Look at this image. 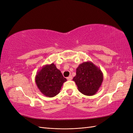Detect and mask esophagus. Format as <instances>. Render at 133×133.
I'll list each match as a JSON object with an SVG mask.
<instances>
[{
  "instance_id": "esophagus-1",
  "label": "esophagus",
  "mask_w": 133,
  "mask_h": 133,
  "mask_svg": "<svg viewBox=\"0 0 133 133\" xmlns=\"http://www.w3.org/2000/svg\"><path fill=\"white\" fill-rule=\"evenodd\" d=\"M72 79H73V77H72L71 75H70L69 76H68V77L67 78V79L68 80H71Z\"/></svg>"
}]
</instances>
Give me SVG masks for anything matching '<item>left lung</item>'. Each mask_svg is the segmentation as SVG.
Returning <instances> with one entry per match:
<instances>
[{
  "label": "left lung",
  "mask_w": 133,
  "mask_h": 133,
  "mask_svg": "<svg viewBox=\"0 0 133 133\" xmlns=\"http://www.w3.org/2000/svg\"><path fill=\"white\" fill-rule=\"evenodd\" d=\"M73 80L80 92L91 96L94 95L101 86L103 74L99 68L92 62H87L79 65Z\"/></svg>",
  "instance_id": "obj_1"
}]
</instances>
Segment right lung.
<instances>
[{"mask_svg":"<svg viewBox=\"0 0 133 133\" xmlns=\"http://www.w3.org/2000/svg\"><path fill=\"white\" fill-rule=\"evenodd\" d=\"M66 79L63 76L54 63L44 66L35 76V83L39 90L48 97L58 94Z\"/></svg>","mask_w":133,"mask_h":133,"instance_id":"right-lung-1","label":"right lung"}]
</instances>
